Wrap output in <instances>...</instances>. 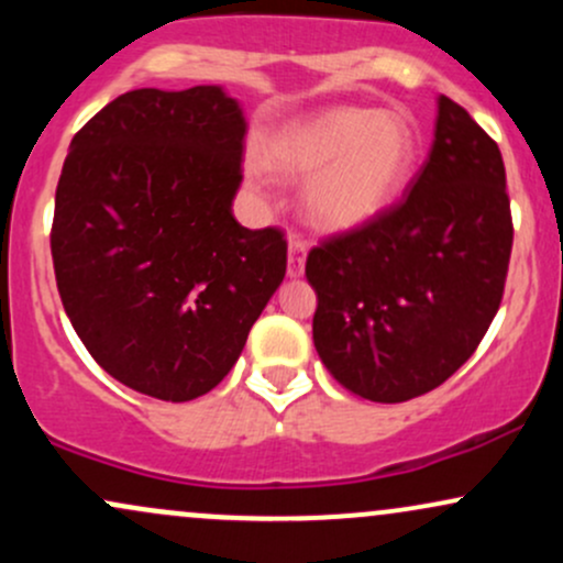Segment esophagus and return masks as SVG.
Here are the masks:
<instances>
[{
	"label": "esophagus",
	"mask_w": 563,
	"mask_h": 563,
	"mask_svg": "<svg viewBox=\"0 0 563 563\" xmlns=\"http://www.w3.org/2000/svg\"><path fill=\"white\" fill-rule=\"evenodd\" d=\"M303 262H307V241L299 235H290L288 241V277L303 275Z\"/></svg>",
	"instance_id": "obj_1"
}]
</instances>
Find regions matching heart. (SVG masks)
<instances>
[{"mask_svg": "<svg viewBox=\"0 0 563 563\" xmlns=\"http://www.w3.org/2000/svg\"><path fill=\"white\" fill-rule=\"evenodd\" d=\"M262 156L283 177H310L303 211L314 228L346 232L384 214L405 190L418 161V129L399 111L333 106L277 129Z\"/></svg>", "mask_w": 563, "mask_h": 563, "instance_id": "1", "label": "heart"}]
</instances>
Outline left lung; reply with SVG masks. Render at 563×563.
Segmentation results:
<instances>
[{
    "instance_id": "8db88e82",
    "label": "left lung",
    "mask_w": 563,
    "mask_h": 563,
    "mask_svg": "<svg viewBox=\"0 0 563 563\" xmlns=\"http://www.w3.org/2000/svg\"><path fill=\"white\" fill-rule=\"evenodd\" d=\"M510 245L500 147L466 108L439 95L434 142L410 192L309 251L322 365L371 402L437 389L497 314Z\"/></svg>"
}]
</instances>
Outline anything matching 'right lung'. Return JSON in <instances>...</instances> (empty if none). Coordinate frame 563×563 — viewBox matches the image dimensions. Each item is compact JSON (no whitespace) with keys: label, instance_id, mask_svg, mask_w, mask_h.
Segmentation results:
<instances>
[{"label":"right lung","instance_id":"1","mask_svg":"<svg viewBox=\"0 0 563 563\" xmlns=\"http://www.w3.org/2000/svg\"><path fill=\"white\" fill-rule=\"evenodd\" d=\"M245 119L222 87L132 89L70 140L49 232L95 363L166 402L211 391L286 277L277 228L232 217Z\"/></svg>","mask_w":563,"mask_h":563}]
</instances>
